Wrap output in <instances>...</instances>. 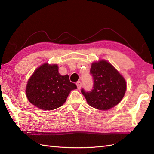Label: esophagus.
Segmentation results:
<instances>
[{"label": "esophagus", "instance_id": "esophagus-1", "mask_svg": "<svg viewBox=\"0 0 154 154\" xmlns=\"http://www.w3.org/2000/svg\"><path fill=\"white\" fill-rule=\"evenodd\" d=\"M76 85H77V87H78V89H80L81 87H82V82L80 81H78L76 83Z\"/></svg>", "mask_w": 154, "mask_h": 154}]
</instances>
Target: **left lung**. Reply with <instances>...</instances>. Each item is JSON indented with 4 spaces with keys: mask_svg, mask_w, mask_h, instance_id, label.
Segmentation results:
<instances>
[{
    "mask_svg": "<svg viewBox=\"0 0 154 154\" xmlns=\"http://www.w3.org/2000/svg\"><path fill=\"white\" fill-rule=\"evenodd\" d=\"M91 74L94 86L91 92L82 89L87 103L100 110H107L122 101L127 89V82L117 69L108 61L100 60L91 64Z\"/></svg>",
    "mask_w": 154,
    "mask_h": 154,
    "instance_id": "1",
    "label": "left lung"
}]
</instances>
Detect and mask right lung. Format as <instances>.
I'll return each instance as SVG.
<instances>
[{
    "instance_id": "right-lung-1",
    "label": "right lung",
    "mask_w": 154,
    "mask_h": 154,
    "mask_svg": "<svg viewBox=\"0 0 154 154\" xmlns=\"http://www.w3.org/2000/svg\"><path fill=\"white\" fill-rule=\"evenodd\" d=\"M69 75L62 76L57 64L45 63L37 68L27 83L26 94L31 103L38 109L51 110L66 102L71 91L76 89Z\"/></svg>"
}]
</instances>
